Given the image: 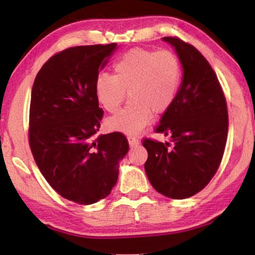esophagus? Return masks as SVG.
Returning <instances> with one entry per match:
<instances>
[{
    "label": "esophagus",
    "mask_w": 255,
    "mask_h": 255,
    "mask_svg": "<svg viewBox=\"0 0 255 255\" xmlns=\"http://www.w3.org/2000/svg\"><path fill=\"white\" fill-rule=\"evenodd\" d=\"M128 144L130 147H135V146L139 145V140L136 139V138H132V137H128Z\"/></svg>",
    "instance_id": "34e87169"
}]
</instances>
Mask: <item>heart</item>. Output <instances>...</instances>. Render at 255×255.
<instances>
[{
	"label": "heart",
	"mask_w": 255,
	"mask_h": 255,
	"mask_svg": "<svg viewBox=\"0 0 255 255\" xmlns=\"http://www.w3.org/2000/svg\"><path fill=\"white\" fill-rule=\"evenodd\" d=\"M182 68L178 56L170 50L135 48L124 54L114 65V75L101 74L96 81V96L105 109L115 114L127 93L130 102L107 120L108 129L136 136L173 105Z\"/></svg>",
	"instance_id": "obj_1"
}]
</instances>
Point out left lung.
Wrapping results in <instances>:
<instances>
[{
	"label": "left lung",
	"mask_w": 255,
	"mask_h": 255,
	"mask_svg": "<svg viewBox=\"0 0 255 255\" xmlns=\"http://www.w3.org/2000/svg\"><path fill=\"white\" fill-rule=\"evenodd\" d=\"M162 39L178 55L182 81L156 128L173 146L144 139L148 153L145 172L157 192L185 199L204 189L221 164L227 139V106L217 76L200 51L179 38Z\"/></svg>",
	"instance_id": "obj_1"
}]
</instances>
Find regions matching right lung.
I'll return each mask as SVG.
<instances>
[{
    "mask_svg": "<svg viewBox=\"0 0 255 255\" xmlns=\"http://www.w3.org/2000/svg\"><path fill=\"white\" fill-rule=\"evenodd\" d=\"M117 44L72 47L44 64L30 102L29 144L56 192L80 205L110 195L128 141L120 132L97 133L103 111L96 81Z\"/></svg>",
    "mask_w": 255,
    "mask_h": 255,
    "instance_id": "1",
    "label": "right lung"
}]
</instances>
